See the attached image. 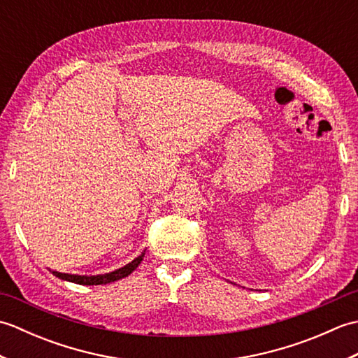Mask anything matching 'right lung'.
Masks as SVG:
<instances>
[{"label":"right lung","mask_w":358,"mask_h":358,"mask_svg":"<svg viewBox=\"0 0 358 358\" xmlns=\"http://www.w3.org/2000/svg\"><path fill=\"white\" fill-rule=\"evenodd\" d=\"M146 252V250H144ZM144 252H141L140 257H136L135 260L131 263H127L123 268H120L113 272L109 273H100V275H77V273H64V272H58V271H50L53 275L62 278L64 281H71V283H77V285H85V286H94V285H108L112 283V281H117L124 278L127 275L138 268V264L143 262Z\"/></svg>","instance_id":"obj_1"}]
</instances>
